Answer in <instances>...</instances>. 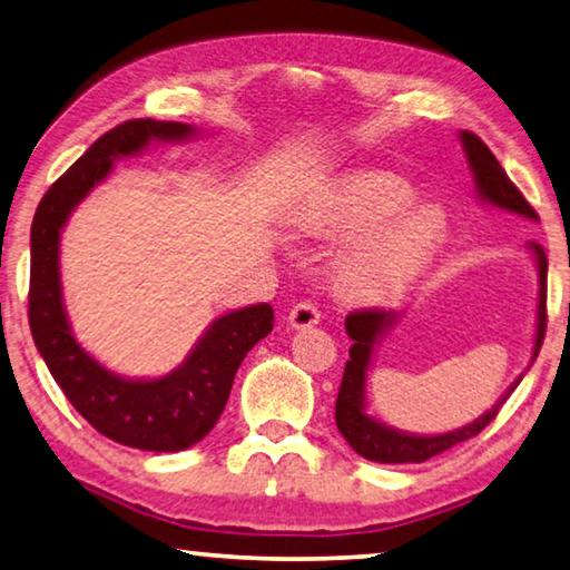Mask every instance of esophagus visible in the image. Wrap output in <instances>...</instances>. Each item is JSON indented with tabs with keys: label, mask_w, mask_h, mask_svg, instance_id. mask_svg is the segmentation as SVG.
I'll use <instances>...</instances> for the list:
<instances>
[{
	"label": "esophagus",
	"mask_w": 570,
	"mask_h": 570,
	"mask_svg": "<svg viewBox=\"0 0 570 570\" xmlns=\"http://www.w3.org/2000/svg\"><path fill=\"white\" fill-rule=\"evenodd\" d=\"M318 321H321V311L308 301L293 305L291 313H287V323H291L293 328H311Z\"/></svg>",
	"instance_id": "esophagus-1"
}]
</instances>
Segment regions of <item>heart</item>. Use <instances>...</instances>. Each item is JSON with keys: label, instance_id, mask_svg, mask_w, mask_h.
Here are the masks:
<instances>
[{"label": "heart", "instance_id": "1", "mask_svg": "<svg viewBox=\"0 0 570 570\" xmlns=\"http://www.w3.org/2000/svg\"><path fill=\"white\" fill-rule=\"evenodd\" d=\"M413 198L415 188L395 173H346L303 204L295 214V229L323 239H354L376 229ZM445 234L449 216L443 208L433 200H420L344 257L338 287L356 301H384L431 265Z\"/></svg>", "mask_w": 570, "mask_h": 570}]
</instances>
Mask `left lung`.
<instances>
[{
  "label": "left lung",
  "mask_w": 570,
  "mask_h": 570,
  "mask_svg": "<svg viewBox=\"0 0 570 570\" xmlns=\"http://www.w3.org/2000/svg\"><path fill=\"white\" fill-rule=\"evenodd\" d=\"M461 145L463 153H466L469 168L474 173L476 194L489 206L502 208V212L518 214L530 218V222H538L535 208H532L524 196L518 190V186L507 178L502 165H499L492 150L481 142L474 132H461ZM528 247L532 249L538 262V275H540V295H538V331H535V346H532V362L538 358V352L542 346V338H546V293H548V257L542 252L540 244L530 242ZM400 313L395 311H380V308H366V311H354L346 315V334L354 341L352 348H348V362L344 366V380H341L338 397H336V425L338 433L346 438V443L358 453V456L376 461V463H423L428 459L438 456V453L453 449L469 438L479 435L484 428L497 417L499 407L504 405L507 397L512 395L514 387H518L520 380L512 384L510 390L499 397L492 410H487L484 415L476 417L474 423L456 428V431L441 433V435H413L402 433L395 428L380 423L364 413L366 405V370H370L374 346L380 344V338L387 334V331L395 326Z\"/></svg>",
  "instance_id": "obj_1"
}]
</instances>
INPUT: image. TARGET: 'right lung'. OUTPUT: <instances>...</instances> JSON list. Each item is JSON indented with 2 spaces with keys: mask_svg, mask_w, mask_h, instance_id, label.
<instances>
[{
  "mask_svg": "<svg viewBox=\"0 0 570 570\" xmlns=\"http://www.w3.org/2000/svg\"><path fill=\"white\" fill-rule=\"evenodd\" d=\"M196 129L183 121L129 119L109 129L42 196L30 232V331L52 380L101 435L139 451H186L222 417L234 374L273 331V305L257 303L216 318L178 370L157 380H127L96 362L73 338L60 291V232L73 208L107 178L114 160L150 142H180Z\"/></svg>",
  "mask_w": 570,
  "mask_h": 570,
  "instance_id": "add662e5",
  "label": "right lung"
}]
</instances>
